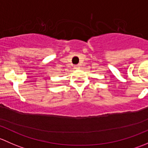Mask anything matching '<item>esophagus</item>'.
I'll use <instances>...</instances> for the list:
<instances>
[{"mask_svg": "<svg viewBox=\"0 0 148 148\" xmlns=\"http://www.w3.org/2000/svg\"><path fill=\"white\" fill-rule=\"evenodd\" d=\"M74 68L75 69H79V65H74Z\"/></svg>", "mask_w": 148, "mask_h": 148, "instance_id": "1", "label": "esophagus"}]
</instances>
